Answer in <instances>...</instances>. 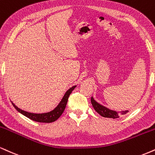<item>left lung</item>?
I'll use <instances>...</instances> for the list:
<instances>
[{"label":"left lung","mask_w":155,"mask_h":155,"mask_svg":"<svg viewBox=\"0 0 155 155\" xmlns=\"http://www.w3.org/2000/svg\"><path fill=\"white\" fill-rule=\"evenodd\" d=\"M91 102H92V105L94 107V109L101 116L105 117V118H119L118 113L117 112L111 110L107 109V107H104L100 104L97 103L95 100H94L92 97L91 98ZM128 111H124L121 113V114H126Z\"/></svg>","instance_id":"1"}]
</instances>
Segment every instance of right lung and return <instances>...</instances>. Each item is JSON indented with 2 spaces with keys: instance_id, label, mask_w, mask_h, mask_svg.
Here are the masks:
<instances>
[{
  "instance_id": "1",
  "label": "right lung",
  "mask_w": 155,
  "mask_h": 155,
  "mask_svg": "<svg viewBox=\"0 0 155 155\" xmlns=\"http://www.w3.org/2000/svg\"><path fill=\"white\" fill-rule=\"evenodd\" d=\"M75 87L76 86H74V87H73L71 89H68L66 94H65V95L62 99V100H61V102H60L59 105H58V107H55L53 111L49 112V113H42V114H35V113H28V112H26L19 109V108L16 107L14 103L12 104L13 105H14V107L16 108V110L19 112L20 113H21L22 115H25V116L27 117L28 118L31 119V120L40 123H52L56 120L57 119L59 118V117L62 115L65 108H66L68 97H69L71 93V92L74 90Z\"/></svg>"
}]
</instances>
